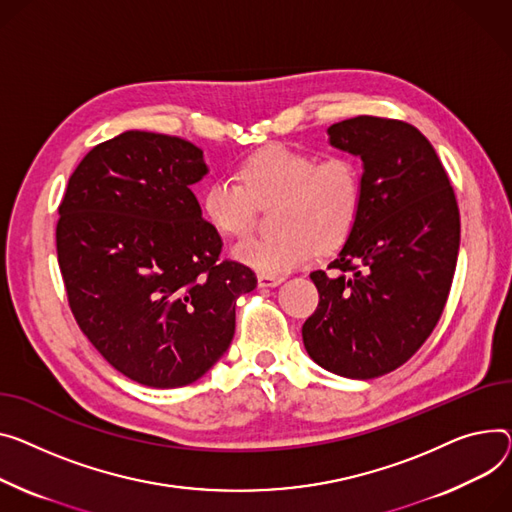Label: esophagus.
<instances>
[{"instance_id":"esophagus-1","label":"esophagus","mask_w":512,"mask_h":512,"mask_svg":"<svg viewBox=\"0 0 512 512\" xmlns=\"http://www.w3.org/2000/svg\"><path fill=\"white\" fill-rule=\"evenodd\" d=\"M284 282V276H265V274H259L257 276V284L259 288H276Z\"/></svg>"}]
</instances>
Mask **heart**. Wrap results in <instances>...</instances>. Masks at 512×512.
<instances>
[{
	"instance_id": "b5f03b06",
	"label": "heart",
	"mask_w": 512,
	"mask_h": 512,
	"mask_svg": "<svg viewBox=\"0 0 512 512\" xmlns=\"http://www.w3.org/2000/svg\"><path fill=\"white\" fill-rule=\"evenodd\" d=\"M278 232L247 236L232 255L265 276H284L309 261L317 247L333 251L352 232L362 208V175L350 156L267 146L251 154L238 179L212 181L201 193V212L224 236H241L257 206L276 203Z\"/></svg>"
}]
</instances>
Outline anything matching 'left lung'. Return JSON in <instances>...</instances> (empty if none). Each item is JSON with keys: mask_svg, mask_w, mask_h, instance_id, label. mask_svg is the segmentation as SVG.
Instances as JSON below:
<instances>
[{"mask_svg": "<svg viewBox=\"0 0 512 512\" xmlns=\"http://www.w3.org/2000/svg\"><path fill=\"white\" fill-rule=\"evenodd\" d=\"M327 135L362 160V208L329 274H311L319 306L302 342L321 368L366 381L410 360L436 327L455 276L459 208L414 125L360 115Z\"/></svg>", "mask_w": 512, "mask_h": 512, "instance_id": "8db88e82", "label": "left lung"}]
</instances>
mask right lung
<instances>
[{
    "label": "right lung",
    "mask_w": 512,
    "mask_h": 512,
    "mask_svg": "<svg viewBox=\"0 0 512 512\" xmlns=\"http://www.w3.org/2000/svg\"><path fill=\"white\" fill-rule=\"evenodd\" d=\"M203 152L173 135L131 129L94 146L59 206L57 259L72 313L127 379L175 389L228 350L236 298L253 271L220 259L222 238L201 218L191 185Z\"/></svg>",
    "instance_id": "obj_1"
}]
</instances>
